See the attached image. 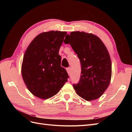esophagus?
Wrapping results in <instances>:
<instances>
[{"label": "esophagus", "instance_id": "1", "mask_svg": "<svg viewBox=\"0 0 132 132\" xmlns=\"http://www.w3.org/2000/svg\"><path fill=\"white\" fill-rule=\"evenodd\" d=\"M70 70H71L70 68H67V71L69 75H70Z\"/></svg>", "mask_w": 132, "mask_h": 132}]
</instances>
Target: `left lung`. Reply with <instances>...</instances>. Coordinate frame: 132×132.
Listing matches in <instances>:
<instances>
[{
  "label": "left lung",
  "mask_w": 132,
  "mask_h": 132,
  "mask_svg": "<svg viewBox=\"0 0 132 132\" xmlns=\"http://www.w3.org/2000/svg\"><path fill=\"white\" fill-rule=\"evenodd\" d=\"M66 37L64 43H70L81 65L80 81L73 85L76 93L88 101L99 98L109 87L111 79L112 63L107 48L101 39L93 34L73 31Z\"/></svg>",
  "instance_id": "8db88e82"
}]
</instances>
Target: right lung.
I'll use <instances>...</instances> for the list:
<instances>
[{
	"instance_id": "1",
	"label": "right lung",
	"mask_w": 132,
	"mask_h": 132,
	"mask_svg": "<svg viewBox=\"0 0 132 132\" xmlns=\"http://www.w3.org/2000/svg\"><path fill=\"white\" fill-rule=\"evenodd\" d=\"M67 32L50 31L39 34L23 55L21 74L27 88L35 96L48 99L56 95L68 81L61 66L59 51Z\"/></svg>"
}]
</instances>
